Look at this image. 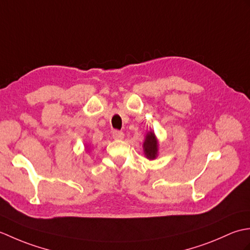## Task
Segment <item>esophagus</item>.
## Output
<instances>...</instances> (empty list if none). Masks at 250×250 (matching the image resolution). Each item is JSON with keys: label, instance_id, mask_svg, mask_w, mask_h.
Masks as SVG:
<instances>
[{"label": "esophagus", "instance_id": "obj_1", "mask_svg": "<svg viewBox=\"0 0 250 250\" xmlns=\"http://www.w3.org/2000/svg\"><path fill=\"white\" fill-rule=\"evenodd\" d=\"M113 137H114V140H122L125 137V134H124V132L118 131V130H114Z\"/></svg>", "mask_w": 250, "mask_h": 250}]
</instances>
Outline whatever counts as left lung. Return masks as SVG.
<instances>
[{"label": "left lung", "instance_id": "obj_1", "mask_svg": "<svg viewBox=\"0 0 250 250\" xmlns=\"http://www.w3.org/2000/svg\"><path fill=\"white\" fill-rule=\"evenodd\" d=\"M158 148H159V143L157 137L152 131L148 132L144 144H143V149H144V153L147 159L149 160H153L158 156Z\"/></svg>", "mask_w": 250, "mask_h": 250}]
</instances>
